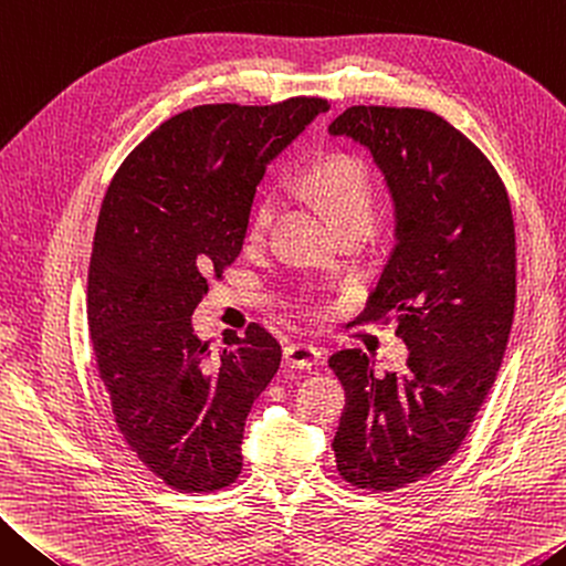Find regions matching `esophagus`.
<instances>
[{
	"mask_svg": "<svg viewBox=\"0 0 566 566\" xmlns=\"http://www.w3.org/2000/svg\"><path fill=\"white\" fill-rule=\"evenodd\" d=\"M283 358H285V366H291V368H313L321 364L323 354L311 344H291V346H285Z\"/></svg>",
	"mask_w": 566,
	"mask_h": 566,
	"instance_id": "1",
	"label": "esophagus"
}]
</instances>
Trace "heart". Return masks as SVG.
I'll return each mask as SVG.
<instances>
[{
  "label": "heart",
  "instance_id": "1",
  "mask_svg": "<svg viewBox=\"0 0 566 566\" xmlns=\"http://www.w3.org/2000/svg\"><path fill=\"white\" fill-rule=\"evenodd\" d=\"M305 188L316 198L338 228L368 222L374 218V185L366 165L354 155L333 153L305 172ZM275 212V200L268 196L258 202L250 218V238H263Z\"/></svg>",
  "mask_w": 566,
  "mask_h": 566
}]
</instances>
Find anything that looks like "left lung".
Wrapping results in <instances>:
<instances>
[{"mask_svg":"<svg viewBox=\"0 0 566 566\" xmlns=\"http://www.w3.org/2000/svg\"><path fill=\"white\" fill-rule=\"evenodd\" d=\"M333 137L364 145L394 200L396 245L358 321L396 318L406 366L376 374L360 348L328 366L346 388L333 439L340 476L396 492L457 453L502 366L516 303L512 206L486 155L413 107H348Z\"/></svg>","mask_w":566,"mask_h":566,"instance_id":"8db88e82","label":"left lung"}]
</instances>
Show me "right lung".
<instances>
[{"label":"right lung","instance_id":"obj_1","mask_svg":"<svg viewBox=\"0 0 566 566\" xmlns=\"http://www.w3.org/2000/svg\"><path fill=\"white\" fill-rule=\"evenodd\" d=\"M328 109L321 97L185 109L125 157L102 200L87 275L97 370L127 447L180 492L238 479L250 406L281 366L258 323L212 354L190 316L243 248L268 163Z\"/></svg>","mask_w":566,"mask_h":566}]
</instances>
